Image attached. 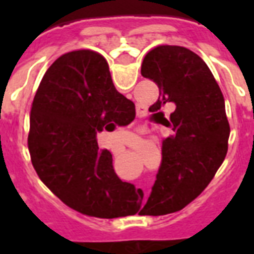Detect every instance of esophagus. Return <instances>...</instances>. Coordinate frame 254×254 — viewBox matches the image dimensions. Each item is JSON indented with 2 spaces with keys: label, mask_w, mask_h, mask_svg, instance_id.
I'll return each mask as SVG.
<instances>
[{
  "label": "esophagus",
  "mask_w": 254,
  "mask_h": 254,
  "mask_svg": "<svg viewBox=\"0 0 254 254\" xmlns=\"http://www.w3.org/2000/svg\"><path fill=\"white\" fill-rule=\"evenodd\" d=\"M141 113H143V111H140V114H141Z\"/></svg>",
  "instance_id": "esophagus-1"
}]
</instances>
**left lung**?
<instances>
[{
	"instance_id": "left-lung-1",
	"label": "left lung",
	"mask_w": 254,
	"mask_h": 254,
	"mask_svg": "<svg viewBox=\"0 0 254 254\" xmlns=\"http://www.w3.org/2000/svg\"><path fill=\"white\" fill-rule=\"evenodd\" d=\"M141 74L159 87L149 107L173 133L162 143V162L152 191L140 215L176 212L193 201L227 154L230 125L224 98L207 64L181 46H158L144 57ZM173 103L169 120L160 109Z\"/></svg>"
}]
</instances>
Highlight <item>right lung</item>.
<instances>
[{"label":"right lung","instance_id":"1","mask_svg":"<svg viewBox=\"0 0 254 254\" xmlns=\"http://www.w3.org/2000/svg\"><path fill=\"white\" fill-rule=\"evenodd\" d=\"M134 117V103L117 91L100 54H64L45 73L31 107L28 149L36 174L78 212L105 219L132 215L133 188L117 177L113 156L99 149L96 134Z\"/></svg>","mask_w":254,"mask_h":254}]
</instances>
